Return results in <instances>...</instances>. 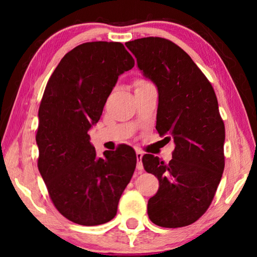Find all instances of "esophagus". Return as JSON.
<instances>
[{
	"label": "esophagus",
	"mask_w": 257,
	"mask_h": 257,
	"mask_svg": "<svg viewBox=\"0 0 257 257\" xmlns=\"http://www.w3.org/2000/svg\"><path fill=\"white\" fill-rule=\"evenodd\" d=\"M136 158H137V169L138 170H143V162H142L143 153L141 151L136 152Z\"/></svg>",
	"instance_id": "obj_1"
}]
</instances>
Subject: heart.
<instances>
[{
	"mask_svg": "<svg viewBox=\"0 0 257 257\" xmlns=\"http://www.w3.org/2000/svg\"><path fill=\"white\" fill-rule=\"evenodd\" d=\"M138 82H145V81H144V80H138L137 84H138Z\"/></svg>",
	"mask_w": 257,
	"mask_h": 257,
	"instance_id": "1",
	"label": "heart"
}]
</instances>
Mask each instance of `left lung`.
Instances as JSON below:
<instances>
[{"mask_svg": "<svg viewBox=\"0 0 257 257\" xmlns=\"http://www.w3.org/2000/svg\"><path fill=\"white\" fill-rule=\"evenodd\" d=\"M125 46L158 87L156 130L176 145L169 163L143 156L144 169L160 184L147 213L160 227H186L206 212L223 173L225 133L216 95L201 69L171 41L145 37Z\"/></svg>", "mask_w": 257, "mask_h": 257, "instance_id": "1", "label": "left lung"}]
</instances>
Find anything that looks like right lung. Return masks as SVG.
I'll use <instances>...</instances> for the list:
<instances>
[{"mask_svg": "<svg viewBox=\"0 0 257 257\" xmlns=\"http://www.w3.org/2000/svg\"><path fill=\"white\" fill-rule=\"evenodd\" d=\"M134 66L121 43L88 42L68 52L46 84L38 110V170L56 210L77 224L112 220L134 175L132 147L98 158L88 135L119 76Z\"/></svg>", "mask_w": 257, "mask_h": 257, "instance_id": "1", "label": "right lung"}]
</instances>
